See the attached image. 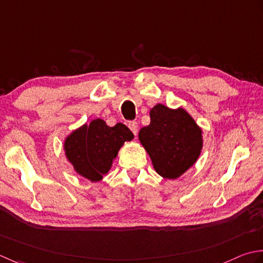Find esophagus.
I'll use <instances>...</instances> for the list:
<instances>
[{"instance_id": "1", "label": "esophagus", "mask_w": 263, "mask_h": 263, "mask_svg": "<svg viewBox=\"0 0 263 263\" xmlns=\"http://www.w3.org/2000/svg\"><path fill=\"white\" fill-rule=\"evenodd\" d=\"M128 127L130 128V130L133 132V134L135 136H137V133H138V124L136 121H130L129 124H128Z\"/></svg>"}]
</instances>
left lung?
<instances>
[{
    "label": "left lung",
    "mask_w": 263,
    "mask_h": 263,
    "mask_svg": "<svg viewBox=\"0 0 263 263\" xmlns=\"http://www.w3.org/2000/svg\"><path fill=\"white\" fill-rule=\"evenodd\" d=\"M151 122L141 128L139 142L163 178L176 179L196 162L203 146L202 130L183 108L157 104L149 111Z\"/></svg>",
    "instance_id": "8db88e82"
}]
</instances>
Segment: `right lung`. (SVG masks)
I'll list each match as a JSON object with an SVG mask.
<instances>
[{
    "mask_svg": "<svg viewBox=\"0 0 263 263\" xmlns=\"http://www.w3.org/2000/svg\"><path fill=\"white\" fill-rule=\"evenodd\" d=\"M134 134L124 124L109 127L104 120L95 119L73 130L64 141V153L74 171L90 181H100L108 174L125 142Z\"/></svg>",
    "mask_w": 263,
    "mask_h": 263,
    "instance_id": "add662e5",
    "label": "right lung"
}]
</instances>
